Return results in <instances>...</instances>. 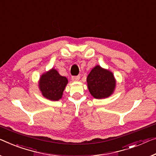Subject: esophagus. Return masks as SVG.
Masks as SVG:
<instances>
[{"mask_svg":"<svg viewBox=\"0 0 156 156\" xmlns=\"http://www.w3.org/2000/svg\"><path fill=\"white\" fill-rule=\"evenodd\" d=\"M80 76H73L72 77V80H73V81H78L80 80Z\"/></svg>","mask_w":156,"mask_h":156,"instance_id":"34e87169","label":"esophagus"}]
</instances>
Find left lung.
Segmentation results:
<instances>
[{"label": "left lung", "instance_id": "8db88e82", "mask_svg": "<svg viewBox=\"0 0 156 156\" xmlns=\"http://www.w3.org/2000/svg\"><path fill=\"white\" fill-rule=\"evenodd\" d=\"M88 89L96 99L107 98L113 93L115 79L113 73L97 65L90 71L87 78Z\"/></svg>", "mask_w": 156, "mask_h": 156}]
</instances>
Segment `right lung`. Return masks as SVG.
Wrapping results in <instances>:
<instances>
[{"label":"right lung","mask_w":156,"mask_h":156,"mask_svg":"<svg viewBox=\"0 0 156 156\" xmlns=\"http://www.w3.org/2000/svg\"><path fill=\"white\" fill-rule=\"evenodd\" d=\"M68 80L59 75L58 71L52 69L41 76L38 86L43 96L52 101H58L62 98Z\"/></svg>","instance_id":"obj_1"}]
</instances>
